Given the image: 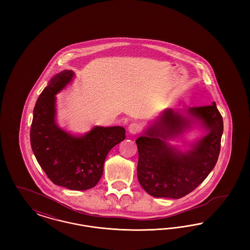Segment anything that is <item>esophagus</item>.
Wrapping results in <instances>:
<instances>
[{
    "label": "esophagus",
    "mask_w": 250,
    "mask_h": 250,
    "mask_svg": "<svg viewBox=\"0 0 250 250\" xmlns=\"http://www.w3.org/2000/svg\"><path fill=\"white\" fill-rule=\"evenodd\" d=\"M141 129H142L141 125L139 124H137V123H132V124L129 125V126H128V132L132 134V135L138 134L141 131Z\"/></svg>",
    "instance_id": "esophagus-1"
}]
</instances>
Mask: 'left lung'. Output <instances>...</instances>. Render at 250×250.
<instances>
[{
    "instance_id": "left-lung-1",
    "label": "left lung",
    "mask_w": 250,
    "mask_h": 250,
    "mask_svg": "<svg viewBox=\"0 0 250 250\" xmlns=\"http://www.w3.org/2000/svg\"><path fill=\"white\" fill-rule=\"evenodd\" d=\"M194 125L204 136L183 151L168 140L181 137ZM223 119L215 102L184 110L166 108L136 140L138 180L155 198L180 199L201 185L213 170L220 152Z\"/></svg>"
}]
</instances>
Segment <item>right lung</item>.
Instances as JSON below:
<instances>
[{
    "mask_svg": "<svg viewBox=\"0 0 250 250\" xmlns=\"http://www.w3.org/2000/svg\"><path fill=\"white\" fill-rule=\"evenodd\" d=\"M74 78L75 73L65 69L48 82L34 108L30 138L38 164L53 184L87 190L99 182L108 152L125 139V129L95 125L77 136L61 128L56 121V95Z\"/></svg>",
    "mask_w": 250,
    "mask_h": 250,
    "instance_id": "add662e5",
    "label": "right lung"
}]
</instances>
